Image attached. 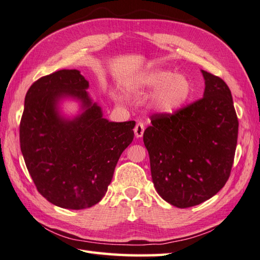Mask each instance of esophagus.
I'll list each match as a JSON object with an SVG mask.
<instances>
[{"label": "esophagus", "instance_id": "obj_1", "mask_svg": "<svg viewBox=\"0 0 260 260\" xmlns=\"http://www.w3.org/2000/svg\"><path fill=\"white\" fill-rule=\"evenodd\" d=\"M143 132H145V124L142 122H138L135 126V135L137 138H140L142 137Z\"/></svg>", "mask_w": 260, "mask_h": 260}]
</instances>
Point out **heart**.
<instances>
[{
	"instance_id": "obj_1",
	"label": "heart",
	"mask_w": 260,
	"mask_h": 260,
	"mask_svg": "<svg viewBox=\"0 0 260 260\" xmlns=\"http://www.w3.org/2000/svg\"><path fill=\"white\" fill-rule=\"evenodd\" d=\"M136 86L140 90H154L152 102L159 111L172 113L188 100L191 86L186 77L174 74L168 70L157 69L137 80Z\"/></svg>"
}]
</instances>
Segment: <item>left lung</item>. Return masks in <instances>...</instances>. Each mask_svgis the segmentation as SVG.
Segmentation results:
<instances>
[{
  "instance_id": "obj_1",
  "label": "left lung",
  "mask_w": 260,
  "mask_h": 260,
  "mask_svg": "<svg viewBox=\"0 0 260 260\" xmlns=\"http://www.w3.org/2000/svg\"><path fill=\"white\" fill-rule=\"evenodd\" d=\"M204 98L174 113H154L143 134L154 188L178 208L210 199L232 172L238 118L228 85L203 71Z\"/></svg>"
}]
</instances>
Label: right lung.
<instances>
[{"label":"right lung","instance_id":"add662e5","mask_svg":"<svg viewBox=\"0 0 260 260\" xmlns=\"http://www.w3.org/2000/svg\"><path fill=\"white\" fill-rule=\"evenodd\" d=\"M89 82L78 70L40 78L27 90L20 122V146L38 191L57 207L85 209L105 197L121 153L134 140L135 121L109 122L92 105ZM70 95L86 111L62 119L56 101Z\"/></svg>","mask_w":260,"mask_h":260}]
</instances>
